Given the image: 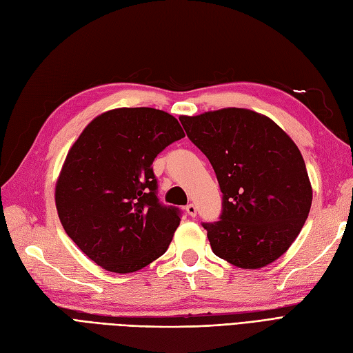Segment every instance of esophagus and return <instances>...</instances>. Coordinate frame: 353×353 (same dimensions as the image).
Returning <instances> with one entry per match:
<instances>
[{
  "label": "esophagus",
  "instance_id": "esophagus-1",
  "mask_svg": "<svg viewBox=\"0 0 353 353\" xmlns=\"http://www.w3.org/2000/svg\"><path fill=\"white\" fill-rule=\"evenodd\" d=\"M185 211H187V214H188L190 216H196V214H197V208H196V205L190 203V205H187V206H185Z\"/></svg>",
  "mask_w": 353,
  "mask_h": 353
}]
</instances>
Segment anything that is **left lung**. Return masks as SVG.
<instances>
[{
    "label": "left lung",
    "mask_w": 353,
    "mask_h": 353,
    "mask_svg": "<svg viewBox=\"0 0 353 353\" xmlns=\"http://www.w3.org/2000/svg\"><path fill=\"white\" fill-rule=\"evenodd\" d=\"M223 193L220 221L205 223L216 256L261 269L288 251L307 220L312 185L295 142L268 116L223 108L181 116Z\"/></svg>",
    "instance_id": "obj_1"
}]
</instances>
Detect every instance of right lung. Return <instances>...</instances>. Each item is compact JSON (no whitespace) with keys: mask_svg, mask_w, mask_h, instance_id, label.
<instances>
[{"mask_svg":"<svg viewBox=\"0 0 353 353\" xmlns=\"http://www.w3.org/2000/svg\"><path fill=\"white\" fill-rule=\"evenodd\" d=\"M156 108H116L94 117L70 148L56 181L63 230L102 269L133 273L163 255L179 211L159 203L153 160L184 138Z\"/></svg>","mask_w":353,"mask_h":353,"instance_id":"right-lung-1","label":"right lung"}]
</instances>
